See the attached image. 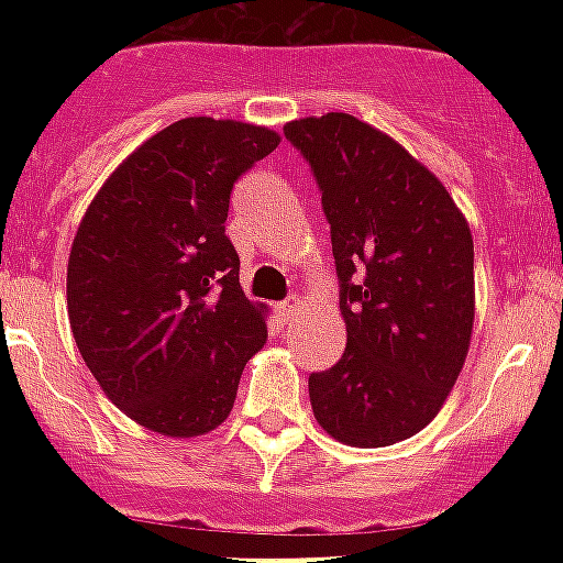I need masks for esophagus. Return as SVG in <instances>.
Listing matches in <instances>:
<instances>
[{
	"label": "esophagus",
	"mask_w": 563,
	"mask_h": 563,
	"mask_svg": "<svg viewBox=\"0 0 563 563\" xmlns=\"http://www.w3.org/2000/svg\"><path fill=\"white\" fill-rule=\"evenodd\" d=\"M295 312H298V303H295V300H291V303H277V318H280V321H291Z\"/></svg>",
	"instance_id": "esophagus-1"
}]
</instances>
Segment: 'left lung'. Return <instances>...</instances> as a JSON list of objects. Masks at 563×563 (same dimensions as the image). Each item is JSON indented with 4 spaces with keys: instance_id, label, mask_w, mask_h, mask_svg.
<instances>
[{
    "instance_id": "8db88e82",
    "label": "left lung",
    "mask_w": 563,
    "mask_h": 563,
    "mask_svg": "<svg viewBox=\"0 0 563 563\" xmlns=\"http://www.w3.org/2000/svg\"><path fill=\"white\" fill-rule=\"evenodd\" d=\"M283 134L321 189L347 347L309 376L321 427L388 446L444 406L471 347L473 236L444 184L351 113L295 119Z\"/></svg>"
}]
</instances>
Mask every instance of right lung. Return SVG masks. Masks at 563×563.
I'll return each instance as SVG.
<instances>
[{"label": "right lung", "instance_id": "add662e5", "mask_svg": "<svg viewBox=\"0 0 563 563\" xmlns=\"http://www.w3.org/2000/svg\"><path fill=\"white\" fill-rule=\"evenodd\" d=\"M280 136L189 117L145 140L84 212L66 268L75 344L140 427L203 435L228 418L265 309L239 286L230 192Z\"/></svg>", "mask_w": 563, "mask_h": 563}]
</instances>
